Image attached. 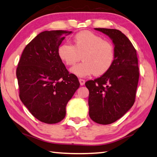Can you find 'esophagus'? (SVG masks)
<instances>
[{
  "label": "esophagus",
  "mask_w": 157,
  "mask_h": 157,
  "mask_svg": "<svg viewBox=\"0 0 157 157\" xmlns=\"http://www.w3.org/2000/svg\"><path fill=\"white\" fill-rule=\"evenodd\" d=\"M79 82H80V84H81V86H83V85L85 84V83H86V81H85L84 79L80 78V79H79Z\"/></svg>",
  "instance_id": "obj_1"
}]
</instances>
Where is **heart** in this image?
Wrapping results in <instances>:
<instances>
[{"mask_svg": "<svg viewBox=\"0 0 157 157\" xmlns=\"http://www.w3.org/2000/svg\"><path fill=\"white\" fill-rule=\"evenodd\" d=\"M60 59L66 65L74 66L71 71L75 75L85 77L92 74L100 76L105 74L113 65L115 49L111 42L90 31H81L74 35L73 45L63 43L58 49Z\"/></svg>", "mask_w": 157, "mask_h": 157, "instance_id": "obj_1", "label": "heart"}]
</instances>
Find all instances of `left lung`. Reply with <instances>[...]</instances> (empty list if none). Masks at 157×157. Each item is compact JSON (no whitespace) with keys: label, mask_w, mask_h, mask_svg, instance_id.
I'll return each instance as SVG.
<instances>
[{"label":"left lung","mask_w":157,"mask_h":157,"mask_svg":"<svg viewBox=\"0 0 157 157\" xmlns=\"http://www.w3.org/2000/svg\"><path fill=\"white\" fill-rule=\"evenodd\" d=\"M108 35L115 49L113 65L105 74L87 81L89 115L102 125L121 118L134 105L139 78L136 51L128 37L118 29L95 28Z\"/></svg>","instance_id":"left-lung-1"}]
</instances>
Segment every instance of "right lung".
<instances>
[{
  "label": "right lung",
  "instance_id": "add662e5",
  "mask_svg": "<svg viewBox=\"0 0 157 157\" xmlns=\"http://www.w3.org/2000/svg\"><path fill=\"white\" fill-rule=\"evenodd\" d=\"M66 30L44 31L25 48L16 68L19 97L36 119L53 124L64 119L65 108L80 83L58 55Z\"/></svg>",
  "mask_w": 157,
  "mask_h": 157
}]
</instances>
